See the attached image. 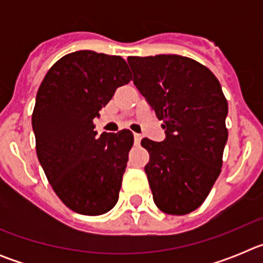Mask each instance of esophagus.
Here are the masks:
<instances>
[{"label":"esophagus","instance_id":"obj_1","mask_svg":"<svg viewBox=\"0 0 263 263\" xmlns=\"http://www.w3.org/2000/svg\"><path fill=\"white\" fill-rule=\"evenodd\" d=\"M141 139H142V136H141V134H134V141H136V143L137 145H138L139 142H141Z\"/></svg>","mask_w":263,"mask_h":263}]
</instances>
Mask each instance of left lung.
<instances>
[{
    "instance_id": "obj_1",
    "label": "left lung",
    "mask_w": 263,
    "mask_h": 263,
    "mask_svg": "<svg viewBox=\"0 0 263 263\" xmlns=\"http://www.w3.org/2000/svg\"><path fill=\"white\" fill-rule=\"evenodd\" d=\"M133 83L163 121V142L143 138L145 167L155 205L187 215L210 195L221 173L228 101L205 66L180 55L129 57Z\"/></svg>"
}]
</instances>
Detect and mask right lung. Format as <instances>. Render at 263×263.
<instances>
[{
  "label": "right lung",
  "mask_w": 263,
  "mask_h": 263,
  "mask_svg": "<svg viewBox=\"0 0 263 263\" xmlns=\"http://www.w3.org/2000/svg\"><path fill=\"white\" fill-rule=\"evenodd\" d=\"M132 73L121 57L83 50L46 73L32 110L36 155L60 200L73 212L99 216L116 205L134 137H97L95 117Z\"/></svg>",
  "instance_id": "right-lung-1"
}]
</instances>
